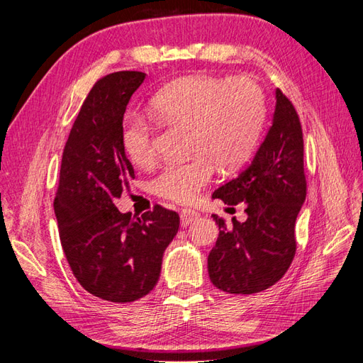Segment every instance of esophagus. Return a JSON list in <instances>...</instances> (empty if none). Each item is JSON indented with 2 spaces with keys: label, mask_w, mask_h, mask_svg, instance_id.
Here are the masks:
<instances>
[{
  "label": "esophagus",
  "mask_w": 363,
  "mask_h": 363,
  "mask_svg": "<svg viewBox=\"0 0 363 363\" xmlns=\"http://www.w3.org/2000/svg\"><path fill=\"white\" fill-rule=\"evenodd\" d=\"M199 218H200V213H196L195 211H192V208H183L180 213V221H182L183 227L189 225L191 223H194L195 219H199Z\"/></svg>",
  "instance_id": "1"
}]
</instances>
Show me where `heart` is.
Wrapping results in <instances>:
<instances>
[{
    "label": "heart",
    "instance_id": "heart-1",
    "mask_svg": "<svg viewBox=\"0 0 363 363\" xmlns=\"http://www.w3.org/2000/svg\"><path fill=\"white\" fill-rule=\"evenodd\" d=\"M150 111L162 123L191 127V152L196 156L164 164L152 180L157 195L177 203L199 196L212 182L215 164L233 169L247 162L267 121L262 87L245 77H183L151 96ZM121 144L131 162L147 167L156 156V130L145 116L128 113Z\"/></svg>",
    "mask_w": 363,
    "mask_h": 363
}]
</instances>
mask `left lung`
<instances>
[{
  "mask_svg": "<svg viewBox=\"0 0 363 363\" xmlns=\"http://www.w3.org/2000/svg\"><path fill=\"white\" fill-rule=\"evenodd\" d=\"M304 145L300 118L280 89L265 140L250 167L213 192L233 206L245 203L247 219L212 215L219 227L208 252V277L228 294H256L276 284L295 256V219L306 200Z\"/></svg>",
  "mask_w": 363,
  "mask_h": 363,
  "instance_id": "obj_1",
  "label": "left lung"
}]
</instances>
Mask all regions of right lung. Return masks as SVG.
Returning a JSON list of instances; mask_svg holds the SVG:
<instances>
[{
  "instance_id": "add662e5",
  "label": "right lung",
  "mask_w": 363,
  "mask_h": 363,
  "mask_svg": "<svg viewBox=\"0 0 363 363\" xmlns=\"http://www.w3.org/2000/svg\"><path fill=\"white\" fill-rule=\"evenodd\" d=\"M145 72L119 71L98 80L63 150L54 213L74 277L98 298L131 303L157 284L163 252L179 232V213L162 206L140 218L115 200L135 171L121 144L131 95Z\"/></svg>"
}]
</instances>
